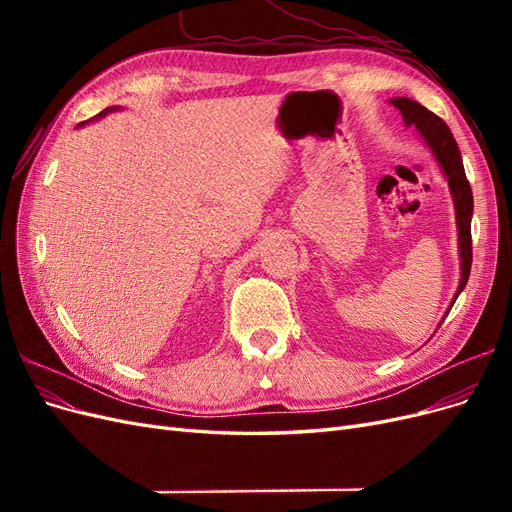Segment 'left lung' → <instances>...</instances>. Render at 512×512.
Instances as JSON below:
<instances>
[{"mask_svg": "<svg viewBox=\"0 0 512 512\" xmlns=\"http://www.w3.org/2000/svg\"><path fill=\"white\" fill-rule=\"evenodd\" d=\"M391 104L399 108L401 117H404V123L410 128L414 126L418 132H421L423 141L431 149L433 158L440 164L442 173L448 181V188H451L453 194V203H455V218H457V232H459V258H461V280L459 288L453 297H459V292L466 288L470 269H472V211H474V198H472V188L470 181L466 179V170H463L461 162V153L459 147L453 138V132L448 130L446 123L433 115L431 111L423 104H418L410 98H393ZM451 303V307H453ZM448 307V309H451Z\"/></svg>", "mask_w": 512, "mask_h": 512, "instance_id": "8db88e82", "label": "left lung"}]
</instances>
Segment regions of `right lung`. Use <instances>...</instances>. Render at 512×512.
Here are the masks:
<instances>
[{"label": "right lung", "instance_id": "right-lung-1", "mask_svg": "<svg viewBox=\"0 0 512 512\" xmlns=\"http://www.w3.org/2000/svg\"><path fill=\"white\" fill-rule=\"evenodd\" d=\"M108 111H111V108H106V111H102V113H98V115H96V119H100V117H102V115H106V113H108ZM81 126H85V121H83V123H81Z\"/></svg>", "mask_w": 512, "mask_h": 512}]
</instances>
